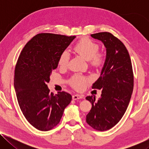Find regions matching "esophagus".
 Listing matches in <instances>:
<instances>
[{
	"instance_id": "1",
	"label": "esophagus",
	"mask_w": 149,
	"mask_h": 149,
	"mask_svg": "<svg viewBox=\"0 0 149 149\" xmlns=\"http://www.w3.org/2000/svg\"><path fill=\"white\" fill-rule=\"evenodd\" d=\"M83 98V96L82 95H74L72 96V99L73 100H77V99H81Z\"/></svg>"
}]
</instances>
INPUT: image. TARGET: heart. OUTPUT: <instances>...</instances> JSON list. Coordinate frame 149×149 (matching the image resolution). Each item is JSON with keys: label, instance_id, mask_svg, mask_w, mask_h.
<instances>
[{"label": "heart", "instance_id": "heart-1", "mask_svg": "<svg viewBox=\"0 0 149 149\" xmlns=\"http://www.w3.org/2000/svg\"><path fill=\"white\" fill-rule=\"evenodd\" d=\"M99 49L98 44L89 39L81 40L74 47V50L77 53L81 55L87 60H89L91 64L95 66H99L104 61L103 54L98 52ZM70 58L69 52L64 50L60 55L58 64L62 67H66L69 63ZM89 79L88 77L82 75H75L70 81V84L75 89H81Z\"/></svg>", "mask_w": 149, "mask_h": 149}]
</instances>
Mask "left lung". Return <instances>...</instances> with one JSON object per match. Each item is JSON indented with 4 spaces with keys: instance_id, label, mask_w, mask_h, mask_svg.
Instances as JSON below:
<instances>
[{
    "instance_id": "8db88e82",
    "label": "left lung",
    "mask_w": 149,
    "mask_h": 149,
    "mask_svg": "<svg viewBox=\"0 0 149 149\" xmlns=\"http://www.w3.org/2000/svg\"><path fill=\"white\" fill-rule=\"evenodd\" d=\"M91 36L102 42L107 56L100 76L92 86L101 89L100 98L86 97L92 104L86 122L93 129L103 132L116 125L127 110L133 89V69L129 52L117 37L108 32Z\"/></svg>"
}]
</instances>
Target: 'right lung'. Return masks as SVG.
Returning <instances> with one entry per match:
<instances>
[{
    "mask_svg": "<svg viewBox=\"0 0 149 149\" xmlns=\"http://www.w3.org/2000/svg\"><path fill=\"white\" fill-rule=\"evenodd\" d=\"M75 36L39 33L25 45L15 68L14 88L22 113L36 129L49 131L58 124L72 100L66 92L50 93L47 84L60 54Z\"/></svg>",
    "mask_w": 149,
    "mask_h": 149,
    "instance_id": "add662e5",
    "label": "right lung"
}]
</instances>
